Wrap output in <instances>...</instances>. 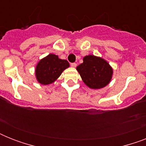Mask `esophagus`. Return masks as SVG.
<instances>
[{
    "mask_svg": "<svg viewBox=\"0 0 146 146\" xmlns=\"http://www.w3.org/2000/svg\"><path fill=\"white\" fill-rule=\"evenodd\" d=\"M71 66H73V67H76V65H77V64H76V63H71Z\"/></svg>",
    "mask_w": 146,
    "mask_h": 146,
    "instance_id": "34e87169",
    "label": "esophagus"
}]
</instances>
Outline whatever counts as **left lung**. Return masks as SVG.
I'll return each mask as SVG.
<instances>
[{"mask_svg": "<svg viewBox=\"0 0 146 146\" xmlns=\"http://www.w3.org/2000/svg\"><path fill=\"white\" fill-rule=\"evenodd\" d=\"M83 82L92 89H101L108 84L112 76V68L101 57L86 56L83 63L76 67Z\"/></svg>", "mask_w": 146, "mask_h": 146, "instance_id": "obj_1", "label": "left lung"}]
</instances>
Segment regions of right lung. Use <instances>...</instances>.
<instances>
[{
    "label": "right lung",
    "instance_id": "obj_1",
    "mask_svg": "<svg viewBox=\"0 0 146 146\" xmlns=\"http://www.w3.org/2000/svg\"><path fill=\"white\" fill-rule=\"evenodd\" d=\"M69 66L67 60L60 59L57 55L50 54L38 64L35 70L36 78L41 84H50L54 82Z\"/></svg>",
    "mask_w": 146,
    "mask_h": 146
}]
</instances>
